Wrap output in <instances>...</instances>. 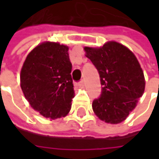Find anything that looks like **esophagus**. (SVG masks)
Instances as JSON below:
<instances>
[{"label": "esophagus", "instance_id": "34e87169", "mask_svg": "<svg viewBox=\"0 0 159 159\" xmlns=\"http://www.w3.org/2000/svg\"><path fill=\"white\" fill-rule=\"evenodd\" d=\"M84 84H85V81L84 80H82V81L79 82V85H81V86H84Z\"/></svg>", "mask_w": 159, "mask_h": 159}]
</instances>
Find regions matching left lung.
<instances>
[{
	"label": "left lung",
	"mask_w": 159,
	"mask_h": 159,
	"mask_svg": "<svg viewBox=\"0 0 159 159\" xmlns=\"http://www.w3.org/2000/svg\"><path fill=\"white\" fill-rule=\"evenodd\" d=\"M84 50L99 74L102 86L99 98L92 103L93 111L105 122L120 123L135 108L144 91L142 68L129 48L114 41Z\"/></svg>",
	"instance_id": "obj_1"
}]
</instances>
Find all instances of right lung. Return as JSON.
Returning <instances> with one entry per match:
<instances>
[{"label":"right lung","instance_id":"1","mask_svg":"<svg viewBox=\"0 0 159 159\" xmlns=\"http://www.w3.org/2000/svg\"><path fill=\"white\" fill-rule=\"evenodd\" d=\"M68 50L59 43H42L27 55L21 70L25 98L34 110L51 120L64 117L75 97Z\"/></svg>","mask_w":159,"mask_h":159}]
</instances>
